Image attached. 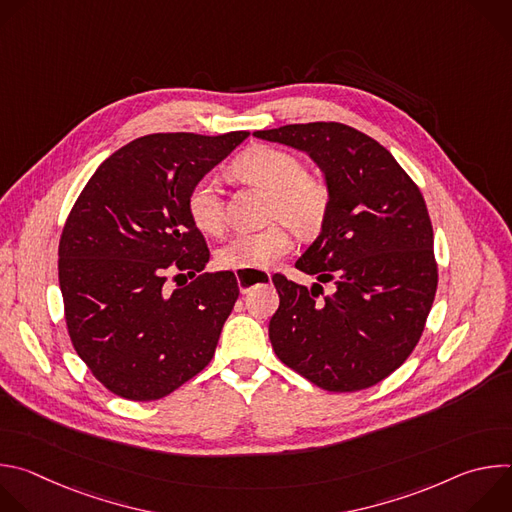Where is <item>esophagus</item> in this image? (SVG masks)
I'll return each instance as SVG.
<instances>
[{"mask_svg": "<svg viewBox=\"0 0 512 512\" xmlns=\"http://www.w3.org/2000/svg\"><path fill=\"white\" fill-rule=\"evenodd\" d=\"M263 281H271V275H269V273H263V271H253V273L237 271V283H239L241 294H247V291H249L253 285H259V283H263Z\"/></svg>", "mask_w": 512, "mask_h": 512, "instance_id": "esophagus-1", "label": "esophagus"}]
</instances>
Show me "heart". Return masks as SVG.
<instances>
[{
  "label": "heart",
  "instance_id": "1",
  "mask_svg": "<svg viewBox=\"0 0 512 512\" xmlns=\"http://www.w3.org/2000/svg\"><path fill=\"white\" fill-rule=\"evenodd\" d=\"M235 172L271 192V218H281L298 233L312 235L326 223L332 194L320 176L306 172L304 162L291 152L255 145L235 160ZM186 210L202 233L223 229L225 212L221 186L216 178H200L188 192ZM294 237L285 225H273L257 233H237L218 251V263L229 269H259L275 263L291 251Z\"/></svg>",
  "mask_w": 512,
  "mask_h": 512
}]
</instances>
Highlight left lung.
Wrapping results in <instances>:
<instances>
[{
	"label": "left lung",
	"mask_w": 512,
	"mask_h": 512,
	"mask_svg": "<svg viewBox=\"0 0 512 512\" xmlns=\"http://www.w3.org/2000/svg\"><path fill=\"white\" fill-rule=\"evenodd\" d=\"M253 135L306 152L332 194L318 239L296 261L320 283L308 289L273 275L279 308L269 322L271 346L320 389H369L413 352L435 298L425 200L389 150L344 123H294ZM322 282L335 283L330 297Z\"/></svg>",
	"instance_id": "left-lung-1"
}]
</instances>
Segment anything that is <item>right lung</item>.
Instances as JSON below:
<instances>
[{
  "label": "right lung",
  "mask_w": 512,
  "mask_h": 512,
  "mask_svg": "<svg viewBox=\"0 0 512 512\" xmlns=\"http://www.w3.org/2000/svg\"><path fill=\"white\" fill-rule=\"evenodd\" d=\"M154 133L111 154L72 206L58 245L68 336L111 393L156 401L198 375L239 298L233 271L186 210L190 188L247 137ZM195 279L170 290L168 274Z\"/></svg>",
  "instance_id": "right-lung-1"
}]
</instances>
